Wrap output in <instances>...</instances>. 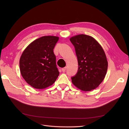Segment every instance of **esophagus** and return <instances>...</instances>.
Wrapping results in <instances>:
<instances>
[{
    "label": "esophagus",
    "mask_w": 129,
    "mask_h": 129,
    "mask_svg": "<svg viewBox=\"0 0 129 129\" xmlns=\"http://www.w3.org/2000/svg\"><path fill=\"white\" fill-rule=\"evenodd\" d=\"M66 68H67V67H64V68H62V71L63 72H65L66 70Z\"/></svg>",
    "instance_id": "esophagus-1"
}]
</instances>
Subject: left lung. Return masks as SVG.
<instances>
[{
    "label": "left lung",
    "instance_id": "8db88e82",
    "mask_svg": "<svg viewBox=\"0 0 129 129\" xmlns=\"http://www.w3.org/2000/svg\"><path fill=\"white\" fill-rule=\"evenodd\" d=\"M78 61V72L72 77L73 84L84 91L96 89L106 75L108 61L102 46L93 37L85 34L70 38Z\"/></svg>",
    "mask_w": 129,
    "mask_h": 129
}]
</instances>
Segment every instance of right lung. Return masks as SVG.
<instances>
[{"label": "right lung", "mask_w": 129, "mask_h": 129, "mask_svg": "<svg viewBox=\"0 0 129 129\" xmlns=\"http://www.w3.org/2000/svg\"><path fill=\"white\" fill-rule=\"evenodd\" d=\"M58 37L44 36L35 40L22 52L19 61L21 76L32 87L42 89L52 85L59 75L53 49Z\"/></svg>", "instance_id": "obj_1"}]
</instances>
